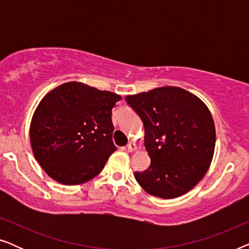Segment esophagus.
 Returning a JSON list of instances; mask_svg holds the SVG:
<instances>
[{"label":"esophagus","mask_w":249,"mask_h":249,"mask_svg":"<svg viewBox=\"0 0 249 249\" xmlns=\"http://www.w3.org/2000/svg\"><path fill=\"white\" fill-rule=\"evenodd\" d=\"M136 149H137V146H136V144H134V142H130V144L127 145V151H128L129 153L135 152Z\"/></svg>","instance_id":"esophagus-1"}]
</instances>
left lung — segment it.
Instances as JSON below:
<instances>
[{"label":"left lung","instance_id":"left-lung-1","mask_svg":"<svg viewBox=\"0 0 249 249\" xmlns=\"http://www.w3.org/2000/svg\"><path fill=\"white\" fill-rule=\"evenodd\" d=\"M145 128L151 165L135 178L149 195L170 199L193 189L209 170L215 148V125L206 104L175 86L128 95Z\"/></svg>","mask_w":249,"mask_h":249}]
</instances>
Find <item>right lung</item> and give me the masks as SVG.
<instances>
[{
	"instance_id": "1",
	"label": "right lung",
	"mask_w": 249,
	"mask_h": 249,
	"mask_svg": "<svg viewBox=\"0 0 249 249\" xmlns=\"http://www.w3.org/2000/svg\"><path fill=\"white\" fill-rule=\"evenodd\" d=\"M118 94L70 81L42 98L30 122V144L44 171L62 185L89 181L117 151L112 108Z\"/></svg>"
}]
</instances>
